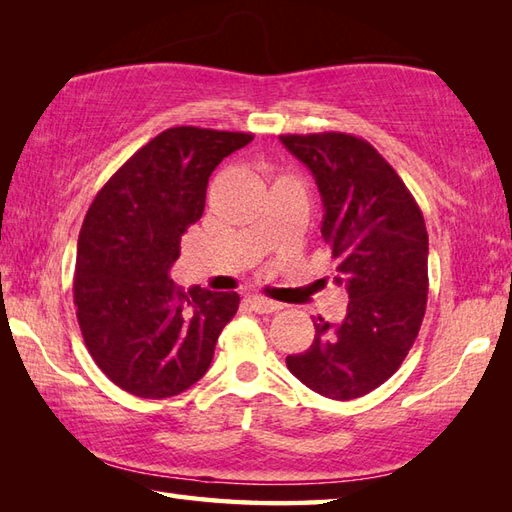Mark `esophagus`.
<instances>
[{"label": "esophagus", "instance_id": "34e87169", "mask_svg": "<svg viewBox=\"0 0 512 512\" xmlns=\"http://www.w3.org/2000/svg\"><path fill=\"white\" fill-rule=\"evenodd\" d=\"M248 303H250V308L259 314H270V312L281 310V303H277L273 299H266V297H259V295L248 297Z\"/></svg>", "mask_w": 512, "mask_h": 512}]
</instances>
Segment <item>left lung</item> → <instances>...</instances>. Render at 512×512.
I'll list each match as a JSON object with an SVG mask.
<instances>
[{"instance_id": "left-lung-1", "label": "left lung", "mask_w": 512, "mask_h": 512, "mask_svg": "<svg viewBox=\"0 0 512 512\" xmlns=\"http://www.w3.org/2000/svg\"><path fill=\"white\" fill-rule=\"evenodd\" d=\"M323 200L321 235L345 286L341 323L314 321V341L286 365L332 400L361 398L405 361L427 310L429 235L418 202L394 167L363 138L341 132L286 134Z\"/></svg>"}]
</instances>
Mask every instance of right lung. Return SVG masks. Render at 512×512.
Here are the masks:
<instances>
[{
	"label": "right lung",
	"mask_w": 512,
	"mask_h": 512,
	"mask_svg": "<svg viewBox=\"0 0 512 512\" xmlns=\"http://www.w3.org/2000/svg\"><path fill=\"white\" fill-rule=\"evenodd\" d=\"M253 134L171 127L140 147L85 215L74 303L83 341L114 385L138 398H169L198 383L217 336L235 317L237 292L169 279L180 237L204 213L213 169Z\"/></svg>",
	"instance_id": "obj_1"
}]
</instances>
